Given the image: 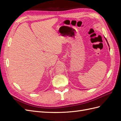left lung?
<instances>
[{"label":"left lung","mask_w":121,"mask_h":121,"mask_svg":"<svg viewBox=\"0 0 121 121\" xmlns=\"http://www.w3.org/2000/svg\"><path fill=\"white\" fill-rule=\"evenodd\" d=\"M104 38L105 39V40H106V41H107V43H108V47H109V44H108V41H107V39H106L105 37H104ZM109 49H110L109 48Z\"/></svg>","instance_id":"obj_1"}]
</instances>
